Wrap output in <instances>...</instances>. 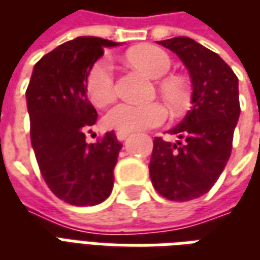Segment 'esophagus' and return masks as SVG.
Returning a JSON list of instances; mask_svg holds the SVG:
<instances>
[{
	"label": "esophagus",
	"instance_id": "obj_1",
	"mask_svg": "<svg viewBox=\"0 0 260 260\" xmlns=\"http://www.w3.org/2000/svg\"><path fill=\"white\" fill-rule=\"evenodd\" d=\"M115 135H117V139H118V141H125V139L131 135V131H117Z\"/></svg>",
	"mask_w": 260,
	"mask_h": 260
}]
</instances>
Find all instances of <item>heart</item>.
<instances>
[{
    "mask_svg": "<svg viewBox=\"0 0 260 260\" xmlns=\"http://www.w3.org/2000/svg\"><path fill=\"white\" fill-rule=\"evenodd\" d=\"M129 62L135 68L141 69L152 79H160L169 74L171 68V59L169 54L161 48L154 46H143V47L132 50L128 54ZM87 93L91 102L99 107H103L111 102L115 96V82L111 62L108 59L99 61L90 69L87 75ZM161 93L166 100L178 108L184 104L185 90L184 87L175 82L167 80L161 85ZM167 118V111L160 103L150 104H129L119 103L108 110L104 115V124L107 128L117 131H136L146 129L161 125Z\"/></svg>",
    "mask_w": 260,
    "mask_h": 260,
    "instance_id": "1",
    "label": "heart"
}]
</instances>
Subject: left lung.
<instances>
[{
  "label": "left lung",
  "instance_id": "obj_1",
  "mask_svg": "<svg viewBox=\"0 0 260 260\" xmlns=\"http://www.w3.org/2000/svg\"><path fill=\"white\" fill-rule=\"evenodd\" d=\"M175 53L189 72L191 110L169 131L175 143L154 138L149 173L154 189L175 202L210 191L229 161L240 118L238 78L220 55L189 37L157 42Z\"/></svg>",
  "mask_w": 260,
  "mask_h": 260
}]
</instances>
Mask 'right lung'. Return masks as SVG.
<instances>
[{
    "label": "right lung",
    "mask_w": 260,
    "mask_h": 260,
    "mask_svg": "<svg viewBox=\"0 0 260 260\" xmlns=\"http://www.w3.org/2000/svg\"><path fill=\"white\" fill-rule=\"evenodd\" d=\"M118 44L93 36L64 43L35 65L26 90L40 173L54 195L74 206L99 205L113 191L122 143L114 131L96 143L86 142V131L97 119L86 82L104 48Z\"/></svg>",
    "instance_id": "right-lung-1"
}]
</instances>
